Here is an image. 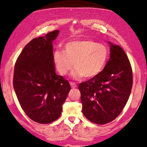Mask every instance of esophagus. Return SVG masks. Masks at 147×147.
Returning <instances> with one entry per match:
<instances>
[{
	"label": "esophagus",
	"instance_id": "esophagus-1",
	"mask_svg": "<svg viewBox=\"0 0 147 147\" xmlns=\"http://www.w3.org/2000/svg\"><path fill=\"white\" fill-rule=\"evenodd\" d=\"M70 85H71L72 88H76V87H77L76 84L74 83V82H70Z\"/></svg>",
	"mask_w": 147,
	"mask_h": 147
}]
</instances>
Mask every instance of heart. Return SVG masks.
<instances>
[{"label": "heart", "mask_w": 147, "mask_h": 147, "mask_svg": "<svg viewBox=\"0 0 147 147\" xmlns=\"http://www.w3.org/2000/svg\"><path fill=\"white\" fill-rule=\"evenodd\" d=\"M106 46L91 39H80L65 45V51L56 49L53 58L56 70L65 75L74 67L72 76L75 79L84 76L93 78L98 76L105 67L108 58Z\"/></svg>", "instance_id": "1"}]
</instances>
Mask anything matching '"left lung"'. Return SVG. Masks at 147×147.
<instances>
[{"label":"left lung","instance_id":"1","mask_svg":"<svg viewBox=\"0 0 147 147\" xmlns=\"http://www.w3.org/2000/svg\"><path fill=\"white\" fill-rule=\"evenodd\" d=\"M108 43L110 56L102 71L78 86L83 114L98 124L117 118L127 102L132 88V70L128 56L120 46Z\"/></svg>","mask_w":147,"mask_h":147}]
</instances>
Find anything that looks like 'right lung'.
Returning <instances> with one entry per match:
<instances>
[{
    "label": "right lung",
    "mask_w": 147,
    "mask_h": 147,
    "mask_svg": "<svg viewBox=\"0 0 147 147\" xmlns=\"http://www.w3.org/2000/svg\"><path fill=\"white\" fill-rule=\"evenodd\" d=\"M56 30L34 38L24 47L14 68L13 88L20 105L32 120L51 123L61 115L62 105L71 86L57 75L53 61V42Z\"/></svg>",
    "instance_id": "obj_1"
}]
</instances>
